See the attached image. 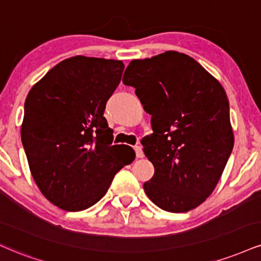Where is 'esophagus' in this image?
<instances>
[{"mask_svg":"<svg viewBox=\"0 0 261 261\" xmlns=\"http://www.w3.org/2000/svg\"><path fill=\"white\" fill-rule=\"evenodd\" d=\"M135 152H136V156L137 158H143V150H142V147L141 146H136L135 147Z\"/></svg>","mask_w":261,"mask_h":261,"instance_id":"34e87169","label":"esophagus"}]
</instances>
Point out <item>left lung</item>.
<instances>
[{"mask_svg": "<svg viewBox=\"0 0 261 261\" xmlns=\"http://www.w3.org/2000/svg\"><path fill=\"white\" fill-rule=\"evenodd\" d=\"M122 83L134 86L154 134L144 154L154 175L144 192L166 212L185 213L200 205L220 180L234 137L222 85L192 57L166 51L134 59Z\"/></svg>", "mask_w": 261, "mask_h": 261, "instance_id": "left-lung-1", "label": "left lung"}]
</instances>
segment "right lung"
I'll return each mask as SVG.
<instances>
[{
	"label": "right lung",
	"mask_w": 261,
	"mask_h": 261,
	"mask_svg": "<svg viewBox=\"0 0 261 261\" xmlns=\"http://www.w3.org/2000/svg\"><path fill=\"white\" fill-rule=\"evenodd\" d=\"M124 63L75 56L31 87L20 135L41 193L58 208L80 212L107 193L115 174L135 161L128 146H112L103 113Z\"/></svg>",
	"instance_id": "1"
}]
</instances>
